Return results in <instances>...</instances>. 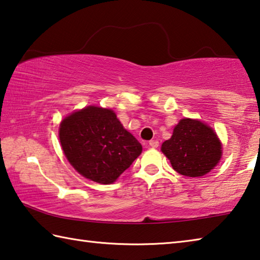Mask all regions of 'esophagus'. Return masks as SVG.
I'll use <instances>...</instances> for the list:
<instances>
[{"label":"esophagus","mask_w":260,"mask_h":260,"mask_svg":"<svg viewBox=\"0 0 260 260\" xmlns=\"http://www.w3.org/2000/svg\"><path fill=\"white\" fill-rule=\"evenodd\" d=\"M149 145L151 146V148L155 149V148H158L159 142H158V141H155V140H152V141H150V142H149Z\"/></svg>","instance_id":"obj_1"}]
</instances>
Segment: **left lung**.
<instances>
[{
    "label": "left lung",
    "instance_id": "1",
    "mask_svg": "<svg viewBox=\"0 0 260 260\" xmlns=\"http://www.w3.org/2000/svg\"><path fill=\"white\" fill-rule=\"evenodd\" d=\"M161 151L177 173L188 177L204 176L221 158V143L216 132L205 122L184 118L165 141Z\"/></svg>",
    "mask_w": 260,
    "mask_h": 260
}]
</instances>
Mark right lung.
<instances>
[{"label": "right lung", "instance_id": "right-lung-1", "mask_svg": "<svg viewBox=\"0 0 260 260\" xmlns=\"http://www.w3.org/2000/svg\"><path fill=\"white\" fill-rule=\"evenodd\" d=\"M59 139L76 171L93 182L111 184L142 152L111 109L89 106L61 121Z\"/></svg>", "mask_w": 260, "mask_h": 260}]
</instances>
